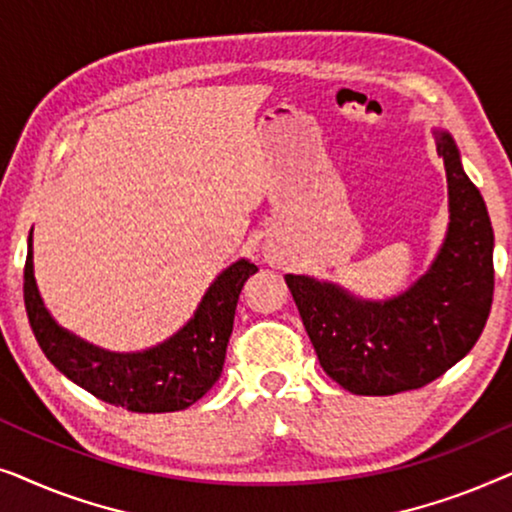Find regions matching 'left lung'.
Returning <instances> with one entry per match:
<instances>
[{"mask_svg": "<svg viewBox=\"0 0 512 512\" xmlns=\"http://www.w3.org/2000/svg\"><path fill=\"white\" fill-rule=\"evenodd\" d=\"M450 188V228L431 270L403 296L368 303L335 284L286 275L321 368L342 389L391 396L419 389L471 352L494 296V230L485 200L438 132Z\"/></svg>", "mask_w": 512, "mask_h": 512, "instance_id": "left-lung-1", "label": "left lung"}]
</instances>
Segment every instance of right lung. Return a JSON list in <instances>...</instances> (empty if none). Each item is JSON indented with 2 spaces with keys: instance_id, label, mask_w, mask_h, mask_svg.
<instances>
[{
  "instance_id": "obj_1",
  "label": "right lung",
  "mask_w": 512,
  "mask_h": 512,
  "mask_svg": "<svg viewBox=\"0 0 512 512\" xmlns=\"http://www.w3.org/2000/svg\"><path fill=\"white\" fill-rule=\"evenodd\" d=\"M258 268L237 261L216 277L195 317L163 345L137 354H114L83 342L55 324L32 272V233L27 244L23 296L32 333L46 359L104 403L130 412H174L200 401L221 377L235 307Z\"/></svg>"
}]
</instances>
